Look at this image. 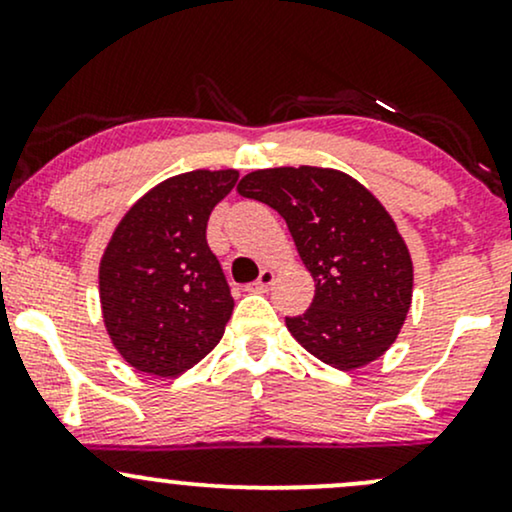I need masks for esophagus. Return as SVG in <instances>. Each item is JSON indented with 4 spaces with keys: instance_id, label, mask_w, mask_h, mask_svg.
Listing matches in <instances>:
<instances>
[{
    "instance_id": "1",
    "label": "esophagus",
    "mask_w": 512,
    "mask_h": 512,
    "mask_svg": "<svg viewBox=\"0 0 512 512\" xmlns=\"http://www.w3.org/2000/svg\"><path fill=\"white\" fill-rule=\"evenodd\" d=\"M274 284V272L272 269H262V274H260V279L255 281V284H250L248 286V291H255V293H264L269 289V286Z\"/></svg>"
}]
</instances>
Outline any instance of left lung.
<instances>
[{
    "instance_id": "obj_1",
    "label": "left lung",
    "mask_w": 512,
    "mask_h": 512,
    "mask_svg": "<svg viewBox=\"0 0 512 512\" xmlns=\"http://www.w3.org/2000/svg\"><path fill=\"white\" fill-rule=\"evenodd\" d=\"M238 192L279 211L315 281L286 327L327 366L354 370L390 349L407 320L414 267L395 221L361 182L332 168H267Z\"/></svg>"
}]
</instances>
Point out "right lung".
<instances>
[{"mask_svg": "<svg viewBox=\"0 0 512 512\" xmlns=\"http://www.w3.org/2000/svg\"><path fill=\"white\" fill-rule=\"evenodd\" d=\"M238 170L163 180L117 223L103 252V322L132 368L175 378L219 344L233 296L207 243V221Z\"/></svg>", "mask_w": 512, "mask_h": 512, "instance_id": "right-lung-1", "label": "right lung"}]
</instances>
